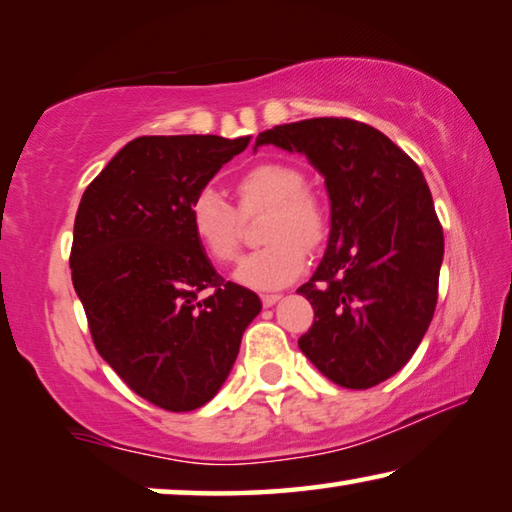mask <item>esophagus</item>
<instances>
[{
    "label": "esophagus",
    "mask_w": 512,
    "mask_h": 512,
    "mask_svg": "<svg viewBox=\"0 0 512 512\" xmlns=\"http://www.w3.org/2000/svg\"><path fill=\"white\" fill-rule=\"evenodd\" d=\"M282 300V296L280 293H266V296H262V302H264V307H273L275 302H280Z\"/></svg>",
    "instance_id": "1"
}]
</instances>
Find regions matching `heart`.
Returning <instances> with one entry per match:
<instances>
[{"instance_id":"obj_1","label":"heart","mask_w":512,"mask_h":512,"mask_svg":"<svg viewBox=\"0 0 512 512\" xmlns=\"http://www.w3.org/2000/svg\"><path fill=\"white\" fill-rule=\"evenodd\" d=\"M298 169L282 162H262L237 180L239 212L266 210L262 239L268 244L248 255L235 271V280L248 289L271 291L287 287L305 268L307 250H318L329 235L325 205L307 192ZM189 228L216 264H228L239 253L241 221L221 192L203 187L189 201Z\"/></svg>"}]
</instances>
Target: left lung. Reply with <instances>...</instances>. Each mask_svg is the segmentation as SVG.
<instances>
[{"label": "left lung", "mask_w": 512, "mask_h": 512, "mask_svg": "<svg viewBox=\"0 0 512 512\" xmlns=\"http://www.w3.org/2000/svg\"><path fill=\"white\" fill-rule=\"evenodd\" d=\"M325 178L329 239L302 293L314 325L298 348L343 388L377 386L418 350L438 300L443 228L422 171L377 128L316 117L257 135Z\"/></svg>", "instance_id": "8db88e82"}]
</instances>
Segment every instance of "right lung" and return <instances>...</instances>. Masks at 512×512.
<instances>
[{
    "label": "right lung",
    "instance_id": "add662e5",
    "mask_svg": "<svg viewBox=\"0 0 512 512\" xmlns=\"http://www.w3.org/2000/svg\"><path fill=\"white\" fill-rule=\"evenodd\" d=\"M248 137L151 135L128 142L92 180L74 221V291L103 361L173 413L219 393L241 336L262 311L225 282L189 228V201Z\"/></svg>",
    "mask_w": 512,
    "mask_h": 512
}]
</instances>
